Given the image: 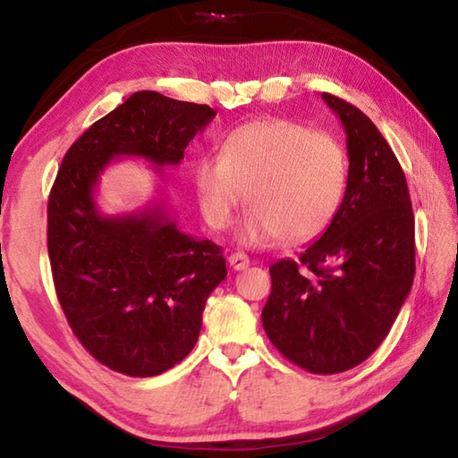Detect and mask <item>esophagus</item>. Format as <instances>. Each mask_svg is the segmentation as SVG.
<instances>
[{
  "label": "esophagus",
  "mask_w": 458,
  "mask_h": 458,
  "mask_svg": "<svg viewBox=\"0 0 458 458\" xmlns=\"http://www.w3.org/2000/svg\"><path fill=\"white\" fill-rule=\"evenodd\" d=\"M228 264L232 270H246V267L250 266V258L244 252H234V254H230Z\"/></svg>",
  "instance_id": "esophagus-1"
}]
</instances>
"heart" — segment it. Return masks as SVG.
Masks as SVG:
<instances>
[{
  "label": "heart",
  "mask_w": 458,
  "mask_h": 458,
  "mask_svg": "<svg viewBox=\"0 0 458 458\" xmlns=\"http://www.w3.org/2000/svg\"><path fill=\"white\" fill-rule=\"evenodd\" d=\"M204 220L226 230L238 206L250 204L240 228L246 246L282 238L301 244L324 234L347 188L345 150L327 132L288 119H259L224 137L220 155L194 166Z\"/></svg>",
  "instance_id": "obj_1"
}]
</instances>
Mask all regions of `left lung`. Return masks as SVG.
I'll return each mask as SVG.
<instances>
[{
	"instance_id": "8db88e82",
	"label": "left lung",
	"mask_w": 458,
	"mask_h": 458,
	"mask_svg": "<svg viewBox=\"0 0 458 458\" xmlns=\"http://www.w3.org/2000/svg\"><path fill=\"white\" fill-rule=\"evenodd\" d=\"M321 97L347 134L345 196L298 262L270 266L262 324L285 360L334 375L363 363L397 319L415 277V218L395 152L369 116Z\"/></svg>"
}]
</instances>
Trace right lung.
Here are the masks:
<instances>
[{
    "mask_svg": "<svg viewBox=\"0 0 458 458\" xmlns=\"http://www.w3.org/2000/svg\"><path fill=\"white\" fill-rule=\"evenodd\" d=\"M214 116L208 105L132 93L71 145L51 188L47 250L61 310L81 345L129 377L165 373L192 352L226 259L214 242L178 230L158 204L105 216L98 176L114 157L178 165Z\"/></svg>",
    "mask_w": 458,
    "mask_h": 458,
    "instance_id": "obj_1",
    "label": "right lung"
}]
</instances>
